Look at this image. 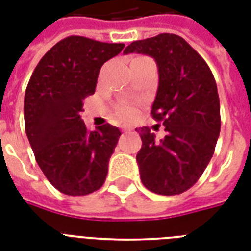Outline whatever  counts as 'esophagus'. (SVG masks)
Masks as SVG:
<instances>
[{
	"instance_id": "esophagus-1",
	"label": "esophagus",
	"mask_w": 251,
	"mask_h": 251,
	"mask_svg": "<svg viewBox=\"0 0 251 251\" xmlns=\"http://www.w3.org/2000/svg\"><path fill=\"white\" fill-rule=\"evenodd\" d=\"M131 127H124V129H122V131H124V133H127V131H131Z\"/></svg>"
}]
</instances>
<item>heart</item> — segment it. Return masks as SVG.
<instances>
[{"instance_id":"obj_1","label":"heart","mask_w":251,"mask_h":251,"mask_svg":"<svg viewBox=\"0 0 251 251\" xmlns=\"http://www.w3.org/2000/svg\"><path fill=\"white\" fill-rule=\"evenodd\" d=\"M116 116H117L120 120L129 121V120H131L134 116V108L131 105H127V104L120 106V108L116 110Z\"/></svg>"}]
</instances>
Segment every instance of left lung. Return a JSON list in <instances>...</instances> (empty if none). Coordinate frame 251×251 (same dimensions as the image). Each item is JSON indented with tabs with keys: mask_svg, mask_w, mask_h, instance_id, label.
Masks as SVG:
<instances>
[{
	"mask_svg": "<svg viewBox=\"0 0 251 251\" xmlns=\"http://www.w3.org/2000/svg\"><path fill=\"white\" fill-rule=\"evenodd\" d=\"M134 52L156 61L159 87L151 116L167 131L156 142L149 127L138 130L141 179L156 194H181L198 181L214 155L222 125L216 82L201 54L175 33L133 41L124 50Z\"/></svg>",
	"mask_w": 251,
	"mask_h": 251,
	"instance_id": "left-lung-1",
	"label": "left lung"
}]
</instances>
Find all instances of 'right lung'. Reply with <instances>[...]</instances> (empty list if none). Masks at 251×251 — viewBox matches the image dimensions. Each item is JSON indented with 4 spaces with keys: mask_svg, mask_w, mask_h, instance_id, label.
Instances as JSON below:
<instances>
[{
    "mask_svg": "<svg viewBox=\"0 0 251 251\" xmlns=\"http://www.w3.org/2000/svg\"><path fill=\"white\" fill-rule=\"evenodd\" d=\"M125 44L84 36L58 41L41 58L25 94V127L37 164L57 190L87 195L105 182L120 130L110 124L90 131L80 118L95 94L100 69Z\"/></svg>",
    "mask_w": 251,
    "mask_h": 251,
    "instance_id": "1",
    "label": "right lung"
}]
</instances>
